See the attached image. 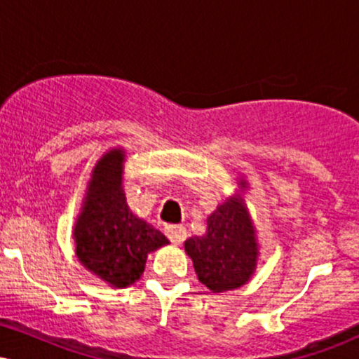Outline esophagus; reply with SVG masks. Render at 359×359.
Wrapping results in <instances>:
<instances>
[{
	"mask_svg": "<svg viewBox=\"0 0 359 359\" xmlns=\"http://www.w3.org/2000/svg\"><path fill=\"white\" fill-rule=\"evenodd\" d=\"M165 234H167L168 240L174 243V245H182V243L185 241V238H187V231H185V228L182 224L167 226Z\"/></svg>",
	"mask_w": 359,
	"mask_h": 359,
	"instance_id": "34e87169",
	"label": "esophagus"
}]
</instances>
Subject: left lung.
Here are the masks:
<instances>
[{
  "label": "left lung",
  "mask_w": 359,
  "mask_h": 359,
  "mask_svg": "<svg viewBox=\"0 0 359 359\" xmlns=\"http://www.w3.org/2000/svg\"><path fill=\"white\" fill-rule=\"evenodd\" d=\"M197 278L212 292L246 283L257 266V240L240 199H228L208 217V233L185 241Z\"/></svg>",
  "instance_id": "1"
}]
</instances>
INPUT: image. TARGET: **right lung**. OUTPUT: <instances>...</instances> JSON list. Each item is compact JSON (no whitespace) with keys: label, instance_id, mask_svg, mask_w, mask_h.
Wrapping results in <instances>:
<instances>
[{"label":"right lung","instance_id":"obj_1","mask_svg":"<svg viewBox=\"0 0 359 359\" xmlns=\"http://www.w3.org/2000/svg\"><path fill=\"white\" fill-rule=\"evenodd\" d=\"M123 160L121 150H111L97 162L74 229L79 262L113 287L138 280L147 255L168 243L158 229L128 209L121 189Z\"/></svg>","mask_w":359,"mask_h":359}]
</instances>
